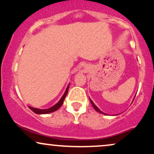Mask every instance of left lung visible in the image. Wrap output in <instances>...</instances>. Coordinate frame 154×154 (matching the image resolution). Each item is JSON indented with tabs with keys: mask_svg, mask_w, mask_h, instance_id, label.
Masks as SVG:
<instances>
[{
	"mask_svg": "<svg viewBox=\"0 0 154 154\" xmlns=\"http://www.w3.org/2000/svg\"><path fill=\"white\" fill-rule=\"evenodd\" d=\"M90 100H91V102L92 105H93V108H94V109H95V111H98V112H99V113H100V114H105V115H106V114H105V113H103V111H100V109H98V107H97V106H95V104H94V103H93V100H92L91 99V98H90Z\"/></svg>",
	"mask_w": 154,
	"mask_h": 154,
	"instance_id": "left-lung-1",
	"label": "left lung"
}]
</instances>
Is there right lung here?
Here are the masks:
<instances>
[{"instance_id":"obj_1","label":"right lung","mask_w":154,"mask_h":154,"mask_svg":"<svg viewBox=\"0 0 154 154\" xmlns=\"http://www.w3.org/2000/svg\"><path fill=\"white\" fill-rule=\"evenodd\" d=\"M69 87V85H68V86H67V88H66V91H65L64 93H63V95H62V97H61V99L59 100V101L57 103L55 104L54 106H53L52 107L49 108V109H36V108H33V107H31V106H29V108L31 109L32 111H33V112H35V114H49V113H52V112H54V111H55L58 110V109H59V108L61 106V105H62L63 103V100H64L65 98H66L67 93H68Z\"/></svg>"}]
</instances>
